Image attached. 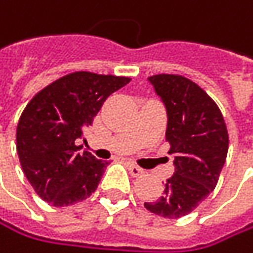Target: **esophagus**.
<instances>
[{"label": "esophagus", "mask_w": 253, "mask_h": 253, "mask_svg": "<svg viewBox=\"0 0 253 253\" xmlns=\"http://www.w3.org/2000/svg\"><path fill=\"white\" fill-rule=\"evenodd\" d=\"M127 169H129V172H130L132 176H141L144 173V169H141L139 166H136L132 162H127Z\"/></svg>", "instance_id": "34e87169"}]
</instances>
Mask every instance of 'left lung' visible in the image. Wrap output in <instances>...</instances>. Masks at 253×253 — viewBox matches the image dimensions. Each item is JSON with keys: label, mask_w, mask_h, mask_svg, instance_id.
<instances>
[{"label": "left lung", "mask_w": 253, "mask_h": 253, "mask_svg": "<svg viewBox=\"0 0 253 253\" xmlns=\"http://www.w3.org/2000/svg\"><path fill=\"white\" fill-rule=\"evenodd\" d=\"M148 80L166 105V142L175 156V172L163 196L144 206L175 219L191 213L216 187L228 153V132L215 100L194 81L178 74Z\"/></svg>", "instance_id": "8db88e82"}]
</instances>
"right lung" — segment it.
<instances>
[{"label": "right lung", "instance_id": "obj_1", "mask_svg": "<svg viewBox=\"0 0 253 253\" xmlns=\"http://www.w3.org/2000/svg\"><path fill=\"white\" fill-rule=\"evenodd\" d=\"M132 78L75 71L40 90L25 106L16 129L22 170L35 193L54 208L71 206L96 191L108 162L77 141L103 102Z\"/></svg>", "mask_w": 253, "mask_h": 253}]
</instances>
